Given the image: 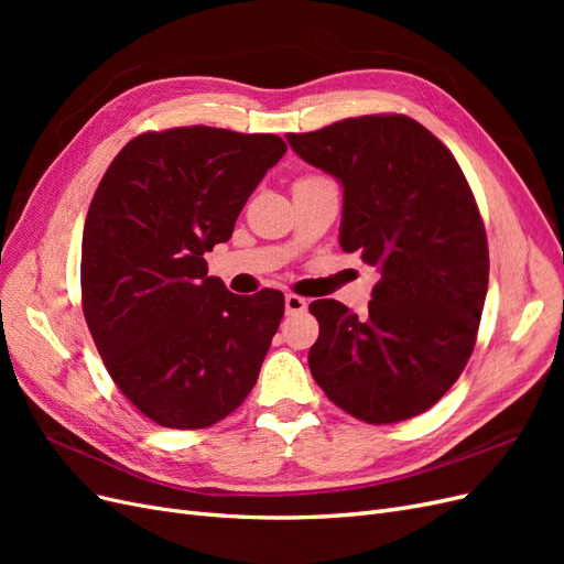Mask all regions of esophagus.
<instances>
[{
    "label": "esophagus",
    "mask_w": 564,
    "mask_h": 564,
    "mask_svg": "<svg viewBox=\"0 0 564 564\" xmlns=\"http://www.w3.org/2000/svg\"><path fill=\"white\" fill-rule=\"evenodd\" d=\"M284 308H286V313H289V315L303 313L305 308H308V301L301 299V296H296V294H286V296H284Z\"/></svg>",
    "instance_id": "obj_1"
}]
</instances>
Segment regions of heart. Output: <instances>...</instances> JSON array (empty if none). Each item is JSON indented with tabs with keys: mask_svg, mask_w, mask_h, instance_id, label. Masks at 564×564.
<instances>
[{
	"mask_svg": "<svg viewBox=\"0 0 564 564\" xmlns=\"http://www.w3.org/2000/svg\"><path fill=\"white\" fill-rule=\"evenodd\" d=\"M301 181H313V178H301ZM301 181H299V183H301Z\"/></svg>",
	"mask_w": 564,
	"mask_h": 564,
	"instance_id": "obj_1",
	"label": "heart"
}]
</instances>
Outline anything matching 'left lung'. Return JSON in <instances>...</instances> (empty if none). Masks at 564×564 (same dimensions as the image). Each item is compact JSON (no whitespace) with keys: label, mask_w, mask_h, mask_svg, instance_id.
<instances>
[{"label":"left lung","mask_w":564,"mask_h":564,"mask_svg":"<svg viewBox=\"0 0 564 564\" xmlns=\"http://www.w3.org/2000/svg\"><path fill=\"white\" fill-rule=\"evenodd\" d=\"M286 141L344 185L340 249L379 270L362 317L334 299L311 303L313 379L360 421L419 416L464 371L487 296V235L468 181L404 115L350 117Z\"/></svg>","instance_id":"obj_1"}]
</instances>
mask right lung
<instances>
[{
	"label": "right lung",
	"instance_id": "add662e5",
	"mask_svg": "<svg viewBox=\"0 0 564 564\" xmlns=\"http://www.w3.org/2000/svg\"><path fill=\"white\" fill-rule=\"evenodd\" d=\"M286 152L275 133L148 131L108 166L82 237V308L117 388L164 429L226 419L253 388L284 296L228 292L204 253Z\"/></svg>",
	"mask_w": 564,
	"mask_h": 564
}]
</instances>
